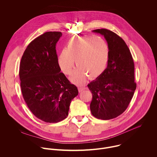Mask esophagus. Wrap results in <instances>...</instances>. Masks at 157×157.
Instances as JSON below:
<instances>
[{"label":"esophagus","instance_id":"34e87169","mask_svg":"<svg viewBox=\"0 0 157 157\" xmlns=\"http://www.w3.org/2000/svg\"><path fill=\"white\" fill-rule=\"evenodd\" d=\"M85 87H78V90L79 92H82L83 90H84Z\"/></svg>","mask_w":157,"mask_h":157}]
</instances>
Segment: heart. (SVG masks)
Returning <instances> with one entry per match:
<instances>
[{
    "label": "heart",
    "instance_id": "heart-1",
    "mask_svg": "<svg viewBox=\"0 0 157 157\" xmlns=\"http://www.w3.org/2000/svg\"><path fill=\"white\" fill-rule=\"evenodd\" d=\"M109 58V47L103 39L84 36L69 41L66 49L58 57V64L61 71L69 75L75 61L78 68L74 71L71 80L75 83H82L87 76L91 79L99 77L106 68Z\"/></svg>",
    "mask_w": 157,
    "mask_h": 157
}]
</instances>
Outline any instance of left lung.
Returning <instances> with one entry per match:
<instances>
[{
  "instance_id": "1",
  "label": "left lung",
  "mask_w": 157,
  "mask_h": 157,
  "mask_svg": "<svg viewBox=\"0 0 157 157\" xmlns=\"http://www.w3.org/2000/svg\"><path fill=\"white\" fill-rule=\"evenodd\" d=\"M103 35L107 42L109 58L104 73L87 87L93 94L90 109L93 116L109 120L122 114L136 89L134 63L124 40L109 30H93Z\"/></svg>"
}]
</instances>
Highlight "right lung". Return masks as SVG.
<instances>
[{"instance_id": "obj_1", "label": "right lung", "mask_w": 157, "mask_h": 157, "mask_svg": "<svg viewBox=\"0 0 157 157\" xmlns=\"http://www.w3.org/2000/svg\"><path fill=\"white\" fill-rule=\"evenodd\" d=\"M62 33L48 32L27 46L21 57L19 76L24 99L38 119L56 123L66 119L77 87L61 72L56 45Z\"/></svg>"}]
</instances>
